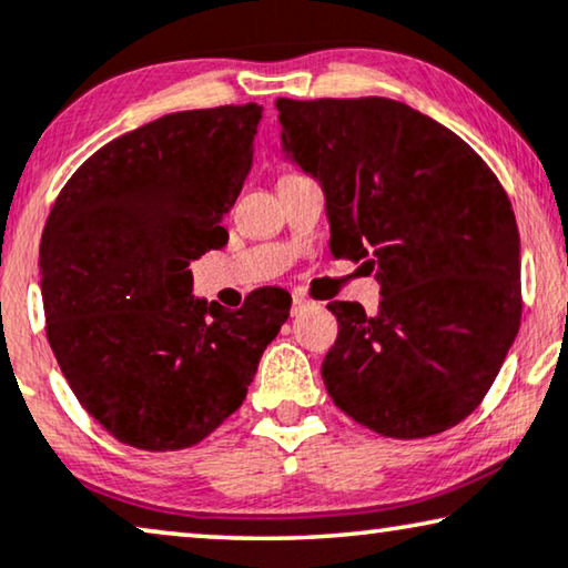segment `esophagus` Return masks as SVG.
<instances>
[{"label": "esophagus", "instance_id": "esophagus-1", "mask_svg": "<svg viewBox=\"0 0 568 568\" xmlns=\"http://www.w3.org/2000/svg\"><path fill=\"white\" fill-rule=\"evenodd\" d=\"M310 300L304 297V294H300V292H294L292 294V315H300V312L304 310V307H310Z\"/></svg>", "mask_w": 568, "mask_h": 568}]
</instances>
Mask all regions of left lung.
Masks as SVG:
<instances>
[{
    "mask_svg": "<svg viewBox=\"0 0 568 568\" xmlns=\"http://www.w3.org/2000/svg\"><path fill=\"white\" fill-rule=\"evenodd\" d=\"M284 153L325 192L335 258L376 271L382 302H331L323 361L335 405L386 438H427L474 413L520 327V235L468 143L413 106L276 100Z\"/></svg>",
    "mask_w": 568,
    "mask_h": 568,
    "instance_id": "obj_1",
    "label": "left lung"
}]
</instances>
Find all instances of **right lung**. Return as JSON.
Segmentation results:
<instances>
[{
	"instance_id": "obj_1",
	"label": "right lung",
	"mask_w": 568,
	"mask_h": 568,
	"mask_svg": "<svg viewBox=\"0 0 568 568\" xmlns=\"http://www.w3.org/2000/svg\"><path fill=\"white\" fill-rule=\"evenodd\" d=\"M264 106L163 114L81 163L40 237L45 333L81 407L112 438L179 450L243 405L292 297L241 310L192 294L189 264L227 243Z\"/></svg>"
}]
</instances>
